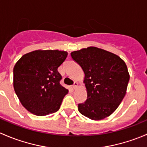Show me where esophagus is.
Masks as SVG:
<instances>
[{
  "label": "esophagus",
  "instance_id": "1",
  "mask_svg": "<svg viewBox=\"0 0 147 147\" xmlns=\"http://www.w3.org/2000/svg\"><path fill=\"white\" fill-rule=\"evenodd\" d=\"M78 87V83L77 82H74V84L72 85V88L74 89V90H75V89H77Z\"/></svg>",
  "mask_w": 147,
  "mask_h": 147
}]
</instances>
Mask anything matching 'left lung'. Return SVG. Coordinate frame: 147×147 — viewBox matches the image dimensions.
<instances>
[{
  "instance_id": "1",
  "label": "left lung",
  "mask_w": 147,
  "mask_h": 147,
  "mask_svg": "<svg viewBox=\"0 0 147 147\" xmlns=\"http://www.w3.org/2000/svg\"><path fill=\"white\" fill-rule=\"evenodd\" d=\"M72 59L84 71L87 99L78 105L82 115L100 120L112 115L127 92L129 74L127 65L118 55L96 47L71 53Z\"/></svg>"
}]
</instances>
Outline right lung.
<instances>
[{"label":"right lung","instance_id":"right-lung-1","mask_svg":"<svg viewBox=\"0 0 147 147\" xmlns=\"http://www.w3.org/2000/svg\"><path fill=\"white\" fill-rule=\"evenodd\" d=\"M67 52L38 50L25 54L13 68V87L20 103L30 113L45 116L59 110L68 90L60 84L57 68Z\"/></svg>","mask_w":147,"mask_h":147}]
</instances>
